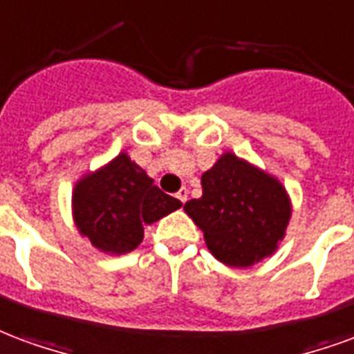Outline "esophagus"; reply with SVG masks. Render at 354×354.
Returning <instances> with one entry per match:
<instances>
[{
  "label": "esophagus",
  "mask_w": 354,
  "mask_h": 354,
  "mask_svg": "<svg viewBox=\"0 0 354 354\" xmlns=\"http://www.w3.org/2000/svg\"><path fill=\"white\" fill-rule=\"evenodd\" d=\"M175 198H177V200H179L180 203H185L187 202V198H188V190L185 187L180 188L179 192H177V194H175Z\"/></svg>",
  "instance_id": "obj_1"
}]
</instances>
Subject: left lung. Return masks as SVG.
<instances>
[{"label": "left lung", "instance_id": "8db88e82", "mask_svg": "<svg viewBox=\"0 0 354 354\" xmlns=\"http://www.w3.org/2000/svg\"><path fill=\"white\" fill-rule=\"evenodd\" d=\"M202 198L185 203V211L215 259L247 268L275 251L290 218L281 183L228 152L202 175Z\"/></svg>", "mask_w": 354, "mask_h": 354}]
</instances>
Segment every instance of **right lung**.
Here are the masks:
<instances>
[{
    "instance_id": "add662e5",
    "label": "right lung",
    "mask_w": 354,
    "mask_h": 354,
    "mask_svg": "<svg viewBox=\"0 0 354 354\" xmlns=\"http://www.w3.org/2000/svg\"><path fill=\"white\" fill-rule=\"evenodd\" d=\"M180 207L126 154L75 187V223L82 236L103 252H130L143 241L147 224Z\"/></svg>"
}]
</instances>
